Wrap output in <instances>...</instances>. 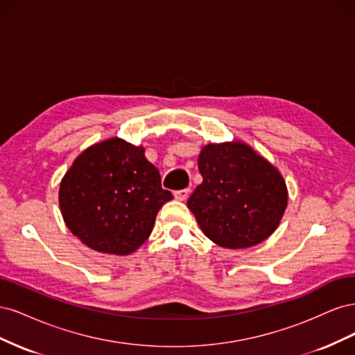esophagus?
I'll return each instance as SVG.
<instances>
[{
    "label": "esophagus",
    "mask_w": 355,
    "mask_h": 355,
    "mask_svg": "<svg viewBox=\"0 0 355 355\" xmlns=\"http://www.w3.org/2000/svg\"><path fill=\"white\" fill-rule=\"evenodd\" d=\"M188 194H189V189H179V191L173 192L175 198L179 201H185L188 198Z\"/></svg>",
    "instance_id": "34e87169"
}]
</instances>
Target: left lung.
<instances>
[{"label":"left lung","instance_id":"obj_1","mask_svg":"<svg viewBox=\"0 0 355 355\" xmlns=\"http://www.w3.org/2000/svg\"><path fill=\"white\" fill-rule=\"evenodd\" d=\"M202 176L187 206L207 239L227 249H247L277 230L287 207L286 182L270 161L243 142L201 149Z\"/></svg>","mask_w":355,"mask_h":355}]
</instances>
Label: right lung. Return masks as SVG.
<instances>
[{"mask_svg": "<svg viewBox=\"0 0 355 355\" xmlns=\"http://www.w3.org/2000/svg\"><path fill=\"white\" fill-rule=\"evenodd\" d=\"M171 198L145 149L120 137L85 149L59 188L69 231L90 249L118 256L133 253L148 240L158 210Z\"/></svg>", "mask_w": 355, "mask_h": 355, "instance_id": "add662e5", "label": "right lung"}]
</instances>
